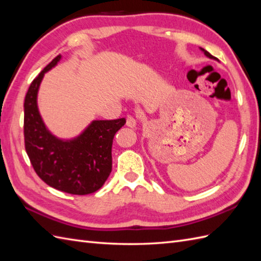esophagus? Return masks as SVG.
I'll list each match as a JSON object with an SVG mask.
<instances>
[{
    "instance_id": "34e87169",
    "label": "esophagus",
    "mask_w": 261,
    "mask_h": 261,
    "mask_svg": "<svg viewBox=\"0 0 261 261\" xmlns=\"http://www.w3.org/2000/svg\"><path fill=\"white\" fill-rule=\"evenodd\" d=\"M126 125L129 127H136L137 125V118L133 115H128L126 117Z\"/></svg>"
}]
</instances>
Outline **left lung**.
<instances>
[{
    "label": "left lung",
    "mask_w": 261,
    "mask_h": 261,
    "mask_svg": "<svg viewBox=\"0 0 261 261\" xmlns=\"http://www.w3.org/2000/svg\"><path fill=\"white\" fill-rule=\"evenodd\" d=\"M201 50H202V52H204L205 53V55L207 56V57H209V59H213V60H217V59H216V57L215 56H213L211 53H209V52H207V50H205L204 48H200Z\"/></svg>",
    "instance_id": "1"
}]
</instances>
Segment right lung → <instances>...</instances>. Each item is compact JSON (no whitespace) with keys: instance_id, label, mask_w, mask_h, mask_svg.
<instances>
[{"instance_id":"obj_1","label":"right lung","mask_w":261,"mask_h":261,"mask_svg":"<svg viewBox=\"0 0 261 261\" xmlns=\"http://www.w3.org/2000/svg\"><path fill=\"white\" fill-rule=\"evenodd\" d=\"M57 55L33 80L24 100L25 150L35 173L48 186L72 195L95 193L112 171V145L125 118L93 120L73 139L54 136L37 107V93L44 74L61 60Z\"/></svg>"}]
</instances>
